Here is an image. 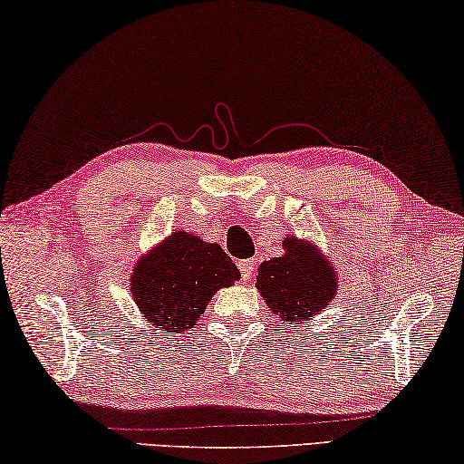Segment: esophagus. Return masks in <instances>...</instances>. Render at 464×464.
Masks as SVG:
<instances>
[{
    "label": "esophagus",
    "instance_id": "1",
    "mask_svg": "<svg viewBox=\"0 0 464 464\" xmlns=\"http://www.w3.org/2000/svg\"><path fill=\"white\" fill-rule=\"evenodd\" d=\"M239 270H241V276H244V281H252L254 270H256V262L254 260L239 262Z\"/></svg>",
    "mask_w": 464,
    "mask_h": 464
}]
</instances>
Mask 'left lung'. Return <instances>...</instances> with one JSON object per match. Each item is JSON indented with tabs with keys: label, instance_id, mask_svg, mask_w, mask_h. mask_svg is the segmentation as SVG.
<instances>
[{
	"label": "left lung",
	"instance_id": "1",
	"mask_svg": "<svg viewBox=\"0 0 464 464\" xmlns=\"http://www.w3.org/2000/svg\"><path fill=\"white\" fill-rule=\"evenodd\" d=\"M285 254L260 264L256 289L266 301L278 324H301L314 320L333 304L338 289L336 270L326 254L307 239L289 235Z\"/></svg>",
	"mask_w": 464,
	"mask_h": 464
}]
</instances>
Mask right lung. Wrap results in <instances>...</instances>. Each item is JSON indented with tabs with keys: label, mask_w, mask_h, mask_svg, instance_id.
<instances>
[{
	"label": "right lung",
	"mask_w": 464,
	"mask_h": 464,
	"mask_svg": "<svg viewBox=\"0 0 464 464\" xmlns=\"http://www.w3.org/2000/svg\"><path fill=\"white\" fill-rule=\"evenodd\" d=\"M239 276L218 244L196 233L173 231L140 256L130 275V291L138 312L154 330L178 334L194 328L212 295Z\"/></svg>",
	"instance_id": "add662e5"
}]
</instances>
